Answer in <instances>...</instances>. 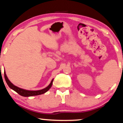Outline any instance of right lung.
<instances>
[{"label": "right lung", "mask_w": 123, "mask_h": 123, "mask_svg": "<svg viewBox=\"0 0 123 123\" xmlns=\"http://www.w3.org/2000/svg\"><path fill=\"white\" fill-rule=\"evenodd\" d=\"M4 78H5V80L6 81L7 85H8V86H9L10 88L12 89V90H14V91H15L16 92L18 93L19 94H20V96H23V97H29V96H37L45 93L48 91L49 90V89L51 88V86H52L53 81V79L52 80H51V82H50V84L49 85V86H47L46 88L43 89L42 90H39V91H27V90L23 89L18 88L17 86L13 85V84L10 82L9 80L8 79L5 72H4Z\"/></svg>", "instance_id": "right-lung-1"}]
</instances>
